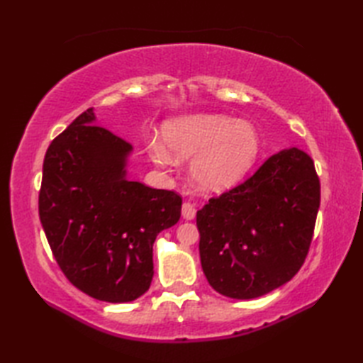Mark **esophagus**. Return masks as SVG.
Returning a JSON list of instances; mask_svg holds the SVG:
<instances>
[{"label": "esophagus", "mask_w": 363, "mask_h": 363, "mask_svg": "<svg viewBox=\"0 0 363 363\" xmlns=\"http://www.w3.org/2000/svg\"><path fill=\"white\" fill-rule=\"evenodd\" d=\"M195 215H196V207L194 204L189 203V201H186V203L182 204V217L184 218H186V220H194Z\"/></svg>", "instance_id": "34e87169"}]
</instances>
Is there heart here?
<instances>
[{"instance_id":"1","label":"heart","mask_w":363,"mask_h":363,"mask_svg":"<svg viewBox=\"0 0 363 363\" xmlns=\"http://www.w3.org/2000/svg\"><path fill=\"white\" fill-rule=\"evenodd\" d=\"M164 141L148 143L151 159L159 165H173L176 157L191 162V177L204 190L221 191L234 187L256 164L260 138L248 121L228 115L199 113L168 121Z\"/></svg>"}]
</instances>
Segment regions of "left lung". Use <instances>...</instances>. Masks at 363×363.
<instances>
[{
	"label": "left lung",
	"mask_w": 363,
	"mask_h": 363,
	"mask_svg": "<svg viewBox=\"0 0 363 363\" xmlns=\"http://www.w3.org/2000/svg\"><path fill=\"white\" fill-rule=\"evenodd\" d=\"M320 207L309 154H273L251 177L196 213L201 267L213 290L251 299L281 287L303 267Z\"/></svg>",
	"instance_id": "1"
}]
</instances>
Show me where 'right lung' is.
<instances>
[{
	"instance_id": "add662e5",
	"label": "right lung",
	"mask_w": 363,
	"mask_h": 363,
	"mask_svg": "<svg viewBox=\"0 0 363 363\" xmlns=\"http://www.w3.org/2000/svg\"><path fill=\"white\" fill-rule=\"evenodd\" d=\"M133 151L87 109L48 146L38 215L52 256L86 295L129 303L150 289L152 243L181 218L182 198L126 177Z\"/></svg>"
}]
</instances>
